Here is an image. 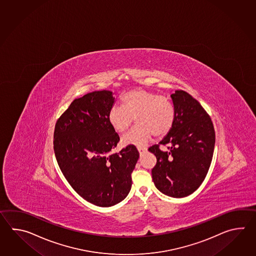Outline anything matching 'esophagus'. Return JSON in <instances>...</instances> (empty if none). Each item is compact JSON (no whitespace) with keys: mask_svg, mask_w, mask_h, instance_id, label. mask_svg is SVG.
I'll list each match as a JSON object with an SVG mask.
<instances>
[{"mask_svg":"<svg viewBox=\"0 0 256 256\" xmlns=\"http://www.w3.org/2000/svg\"><path fill=\"white\" fill-rule=\"evenodd\" d=\"M137 150H138V152H140V154H142V152H146L147 149L146 148V147H137Z\"/></svg>","mask_w":256,"mask_h":256,"instance_id":"1","label":"esophagus"}]
</instances>
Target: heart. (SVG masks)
Wrapping results in <instances>:
<instances>
[{
    "label": "heart",
    "mask_w": 256,
    "mask_h": 256,
    "mask_svg": "<svg viewBox=\"0 0 256 256\" xmlns=\"http://www.w3.org/2000/svg\"><path fill=\"white\" fill-rule=\"evenodd\" d=\"M122 104V106L114 105L110 109L108 119L116 132H124L134 118L137 126L122 139L126 146H144L154 134H168L174 126V105L164 96L138 88L126 93Z\"/></svg>",
    "instance_id": "1"
}]
</instances>
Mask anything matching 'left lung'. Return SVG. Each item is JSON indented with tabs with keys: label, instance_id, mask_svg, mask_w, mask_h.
<instances>
[{
	"label": "left lung",
	"instance_id": "1",
	"mask_svg": "<svg viewBox=\"0 0 256 256\" xmlns=\"http://www.w3.org/2000/svg\"><path fill=\"white\" fill-rule=\"evenodd\" d=\"M176 110L174 126L159 144H168L163 152L154 144L148 150L156 158L152 181L158 190L172 198H184L196 191L205 180L212 160L215 130L210 117L188 93L171 94Z\"/></svg>",
	"mask_w": 256,
	"mask_h": 256
}]
</instances>
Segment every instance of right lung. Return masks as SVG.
I'll return each instance as SVG.
<instances>
[{
    "label": "right lung",
    "instance_id": "right-lung-1",
    "mask_svg": "<svg viewBox=\"0 0 256 256\" xmlns=\"http://www.w3.org/2000/svg\"><path fill=\"white\" fill-rule=\"evenodd\" d=\"M112 92L88 93L71 102L54 126L60 170L76 193L98 207H112L129 194L139 152L134 146L112 152L120 137L110 126Z\"/></svg>",
    "mask_w": 256,
    "mask_h": 256
}]
</instances>
